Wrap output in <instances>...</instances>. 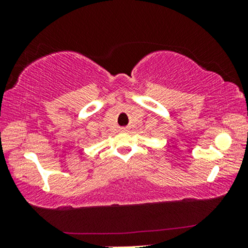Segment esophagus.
Returning <instances> with one entry per match:
<instances>
[{
    "mask_svg": "<svg viewBox=\"0 0 248 248\" xmlns=\"http://www.w3.org/2000/svg\"><path fill=\"white\" fill-rule=\"evenodd\" d=\"M121 131H127V128H121Z\"/></svg>",
    "mask_w": 248,
    "mask_h": 248,
    "instance_id": "obj_1",
    "label": "esophagus"
}]
</instances>
